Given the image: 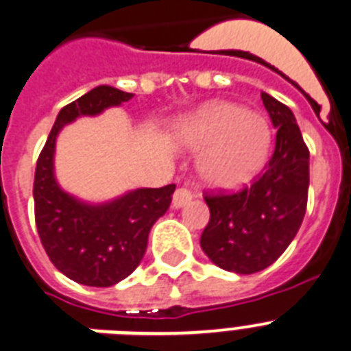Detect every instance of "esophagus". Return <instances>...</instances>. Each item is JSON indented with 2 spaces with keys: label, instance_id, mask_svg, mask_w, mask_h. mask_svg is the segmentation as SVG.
Instances as JSON below:
<instances>
[{
  "label": "esophagus",
  "instance_id": "34e87169",
  "mask_svg": "<svg viewBox=\"0 0 351 351\" xmlns=\"http://www.w3.org/2000/svg\"><path fill=\"white\" fill-rule=\"evenodd\" d=\"M191 198H193V195H191L190 190H186V188H178L172 197V206L176 207V209H179V207H184L186 204L190 202Z\"/></svg>",
  "mask_w": 351,
  "mask_h": 351
}]
</instances>
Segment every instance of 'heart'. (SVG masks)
<instances>
[{"instance_id": "obj_1", "label": "heart", "mask_w": 351, "mask_h": 351, "mask_svg": "<svg viewBox=\"0 0 351 351\" xmlns=\"http://www.w3.org/2000/svg\"><path fill=\"white\" fill-rule=\"evenodd\" d=\"M179 147L204 151L198 170L204 181L225 191L241 190L263 169L271 153V128L262 116L228 101H213L173 126Z\"/></svg>"}]
</instances>
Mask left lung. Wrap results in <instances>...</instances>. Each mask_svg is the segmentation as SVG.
<instances>
[{"label": "left lung", "mask_w": 351, "mask_h": 351, "mask_svg": "<svg viewBox=\"0 0 351 351\" xmlns=\"http://www.w3.org/2000/svg\"><path fill=\"white\" fill-rule=\"evenodd\" d=\"M276 133V149L250 188L206 195L210 218L200 237L204 253L225 271L253 274L283 255L300 228L309 188V151L287 105L262 93Z\"/></svg>", "instance_id": "1"}]
</instances>
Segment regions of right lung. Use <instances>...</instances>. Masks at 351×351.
<instances>
[{
	"label": "right lung",
	"mask_w": 351,
	"mask_h": 351,
	"mask_svg": "<svg viewBox=\"0 0 351 351\" xmlns=\"http://www.w3.org/2000/svg\"><path fill=\"white\" fill-rule=\"evenodd\" d=\"M132 93L98 86L63 107L36 161L35 221L56 269L86 287H112L138 267L149 232L167 213L176 184L138 188L110 202L88 204L61 190L54 176L56 138L80 116H98L132 100Z\"/></svg>",
	"instance_id": "1"
}]
</instances>
